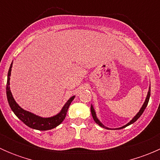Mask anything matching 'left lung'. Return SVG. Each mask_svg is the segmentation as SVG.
<instances>
[{"label":"left lung","mask_w":160,"mask_h":160,"mask_svg":"<svg viewBox=\"0 0 160 160\" xmlns=\"http://www.w3.org/2000/svg\"><path fill=\"white\" fill-rule=\"evenodd\" d=\"M150 90H150V87H149V92H148V94H147V97H146V101H145V103H144V104H143V105H142V108L140 109L139 112H138V114H137L136 115H135V117H134L133 118H132V120L130 122H128V123L127 124V125H124V126H122V127H121V128H119V129H121V128H125V127H127V126H128V125H131V124H132V123H134V122H136V121L138 120V118H139V117L142 115V113L144 112L145 109H146V108L147 107V104H148V103H149V98H150ZM90 111H91V114H92V116H93V120H94V122H96V123L98 124V125H99L101 127H103V128H106V127H104V125H103L102 123H101V122H100V121L98 119V118H97V116H96V114H95V111H94V109H93V106H91V107H90ZM108 129H109V128H108Z\"/></svg>","instance_id":"obj_1"}]
</instances>
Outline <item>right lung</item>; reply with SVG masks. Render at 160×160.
<instances>
[{"mask_svg": "<svg viewBox=\"0 0 160 160\" xmlns=\"http://www.w3.org/2000/svg\"><path fill=\"white\" fill-rule=\"evenodd\" d=\"M11 67H12V63L11 64V67L9 68L8 73V81H7V88H6V93H7V98L8 104L10 105L11 110L14 113L16 116L22 121L23 123H25L27 126L30 127V128H33V129L40 130V131H46L50 130L52 128H56L59 125H60L62 122V121L65 119L66 115H67V112L68 111L69 107H70L71 102L72 100L74 99L75 96H72L68 100L65 105L63 106L62 109L61 110L60 112L56 115L53 116L51 118H44L38 117V116L35 115V114H32V113L28 112V111H25L18 106V104L15 102L14 98H13L12 94L10 90V77H11Z\"/></svg>", "mask_w": 160, "mask_h": 160, "instance_id": "right-lung-1", "label": "right lung"}]
</instances>
